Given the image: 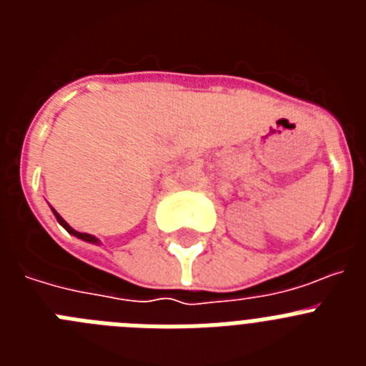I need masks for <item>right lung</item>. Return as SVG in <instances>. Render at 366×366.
<instances>
[{"label":"right lung","instance_id":"add662e5","mask_svg":"<svg viewBox=\"0 0 366 366\" xmlns=\"http://www.w3.org/2000/svg\"><path fill=\"white\" fill-rule=\"evenodd\" d=\"M51 211L54 212V216H56V219H58V223H60V225H62L64 229H66L67 232H69V234H73V236H76V238H80V240H84V242H89V244H100V240L99 238H95V236L93 234H87V232H79V231H74L73 227H71L69 223L66 222V219L62 218V216L58 214L56 211H54L53 207H51Z\"/></svg>","mask_w":366,"mask_h":366}]
</instances>
